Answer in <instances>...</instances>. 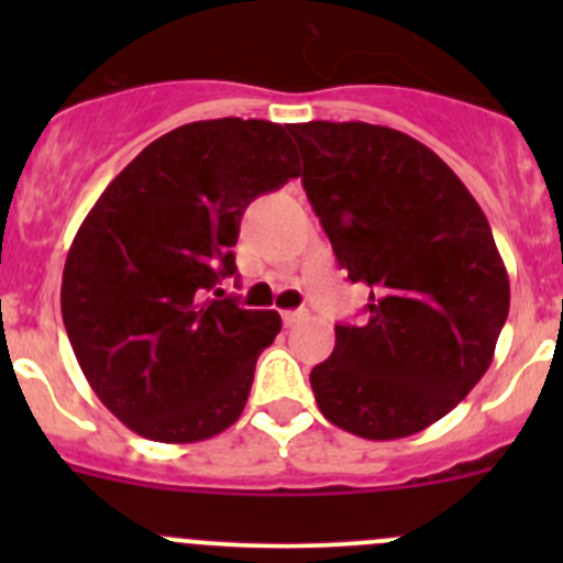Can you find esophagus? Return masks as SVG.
<instances>
[{"mask_svg":"<svg viewBox=\"0 0 563 563\" xmlns=\"http://www.w3.org/2000/svg\"><path fill=\"white\" fill-rule=\"evenodd\" d=\"M305 316H308L305 310H286V313H283V323H286V327H294V323L302 321Z\"/></svg>","mask_w":563,"mask_h":563,"instance_id":"obj_1","label":"esophagus"}]
</instances>
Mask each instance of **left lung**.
I'll return each mask as SVG.
<instances>
[{
    "mask_svg": "<svg viewBox=\"0 0 563 563\" xmlns=\"http://www.w3.org/2000/svg\"><path fill=\"white\" fill-rule=\"evenodd\" d=\"M302 187L367 321L334 327L310 387L323 417L391 441L452 411L493 362L509 277L457 174L411 135L367 122L291 124Z\"/></svg>",
    "mask_w": 563,
    "mask_h": 563,
    "instance_id": "1",
    "label": "left lung"
}]
</instances>
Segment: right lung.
Wrapping results in <instances>:
<instances>
[{
  "instance_id": "add662e5",
  "label": "right lung",
  "mask_w": 563,
  "mask_h": 563,
  "mask_svg": "<svg viewBox=\"0 0 563 563\" xmlns=\"http://www.w3.org/2000/svg\"><path fill=\"white\" fill-rule=\"evenodd\" d=\"M288 128L207 119L152 141L87 214L62 275V318L103 406L163 444L240 419L275 310L209 299L236 272L247 203L299 176Z\"/></svg>"
}]
</instances>
